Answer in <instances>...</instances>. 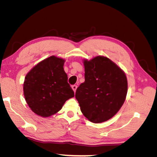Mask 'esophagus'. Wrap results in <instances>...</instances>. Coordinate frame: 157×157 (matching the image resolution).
Instances as JSON below:
<instances>
[{
	"mask_svg": "<svg viewBox=\"0 0 157 157\" xmlns=\"http://www.w3.org/2000/svg\"><path fill=\"white\" fill-rule=\"evenodd\" d=\"M72 88H73V91L75 92L76 90H77V85H73V86H72Z\"/></svg>",
	"mask_w": 157,
	"mask_h": 157,
	"instance_id": "obj_1",
	"label": "esophagus"
}]
</instances>
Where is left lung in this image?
I'll return each mask as SVG.
<instances>
[{
  "mask_svg": "<svg viewBox=\"0 0 157 157\" xmlns=\"http://www.w3.org/2000/svg\"><path fill=\"white\" fill-rule=\"evenodd\" d=\"M84 65L85 81L75 94L80 110L90 122L107 121L116 115L125 101L126 75L106 57L84 60Z\"/></svg>",
  "mask_w": 157,
  "mask_h": 157,
  "instance_id": "1",
  "label": "left lung"
}]
</instances>
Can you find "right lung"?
Returning <instances> with one entry per match:
<instances>
[{
  "instance_id": "right-lung-1",
  "label": "right lung",
  "mask_w": 157,
  "mask_h": 157,
  "mask_svg": "<svg viewBox=\"0 0 157 157\" xmlns=\"http://www.w3.org/2000/svg\"><path fill=\"white\" fill-rule=\"evenodd\" d=\"M65 60L52 56L40 61L26 75L23 93L28 105L36 115L48 117L58 113L74 97L63 69Z\"/></svg>"
}]
</instances>
